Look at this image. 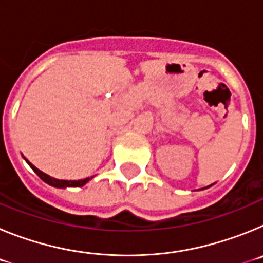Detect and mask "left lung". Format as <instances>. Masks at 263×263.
<instances>
[{"instance_id":"obj_1","label":"left lung","mask_w":263,"mask_h":263,"mask_svg":"<svg viewBox=\"0 0 263 263\" xmlns=\"http://www.w3.org/2000/svg\"><path fill=\"white\" fill-rule=\"evenodd\" d=\"M208 187H211V185H208Z\"/></svg>"}]
</instances>
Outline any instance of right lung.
Returning <instances> with one entry per match:
<instances>
[{"label":"right lung","instance_id":"obj_1","mask_svg":"<svg viewBox=\"0 0 263 263\" xmlns=\"http://www.w3.org/2000/svg\"><path fill=\"white\" fill-rule=\"evenodd\" d=\"M25 158V157H23ZM25 160L27 162V164H29L30 167H31L32 170H34V173L36 174V175L39 176V178L43 180L45 183H47V184L52 185V187L55 188H67V187H83L84 184H87L88 182H89L90 179L93 178V176H90V178H85V179H80V180H60V179H55L52 178V176L47 175V174H45L43 171H41V170L36 168L35 166L32 163H30L29 160L25 158Z\"/></svg>","mask_w":263,"mask_h":263}]
</instances>
